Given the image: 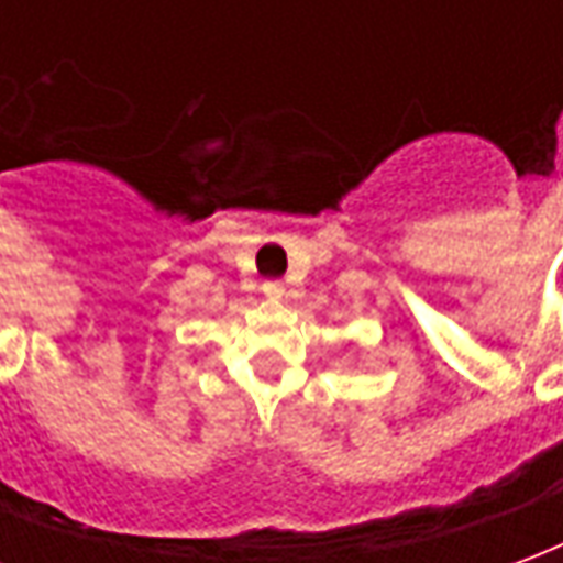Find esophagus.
<instances>
[{
  "label": "esophagus",
  "instance_id": "esophagus-1",
  "mask_svg": "<svg viewBox=\"0 0 563 563\" xmlns=\"http://www.w3.org/2000/svg\"><path fill=\"white\" fill-rule=\"evenodd\" d=\"M262 292H265V298H271V301H277V298H283V283L280 280H265L262 283Z\"/></svg>",
  "mask_w": 563,
  "mask_h": 563
}]
</instances>
